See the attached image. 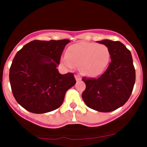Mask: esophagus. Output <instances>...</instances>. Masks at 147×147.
I'll return each mask as SVG.
<instances>
[{"label": "esophagus", "instance_id": "obj_1", "mask_svg": "<svg viewBox=\"0 0 147 147\" xmlns=\"http://www.w3.org/2000/svg\"><path fill=\"white\" fill-rule=\"evenodd\" d=\"M75 78H76V79L77 82H78V81L81 80L80 76H78V75H75Z\"/></svg>", "mask_w": 147, "mask_h": 147}]
</instances>
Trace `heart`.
<instances>
[{
  "mask_svg": "<svg viewBox=\"0 0 147 147\" xmlns=\"http://www.w3.org/2000/svg\"><path fill=\"white\" fill-rule=\"evenodd\" d=\"M111 60L107 46L96 42H81L70 46L63 64L69 68L80 65V71L89 77H97L105 71Z\"/></svg>",
  "mask_w": 147,
  "mask_h": 147,
  "instance_id": "obj_1",
  "label": "heart"
}]
</instances>
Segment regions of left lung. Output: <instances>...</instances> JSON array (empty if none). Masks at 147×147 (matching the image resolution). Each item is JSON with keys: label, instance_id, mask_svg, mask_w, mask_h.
I'll use <instances>...</instances> for the list:
<instances>
[{"label": "left lung", "instance_id": "1", "mask_svg": "<svg viewBox=\"0 0 147 147\" xmlns=\"http://www.w3.org/2000/svg\"><path fill=\"white\" fill-rule=\"evenodd\" d=\"M98 42L109 49L111 62L98 78H82L86 88L82 96L90 108L111 112L128 100L134 86L136 73L131 53L122 42L109 40Z\"/></svg>", "mask_w": 147, "mask_h": 147}]
</instances>
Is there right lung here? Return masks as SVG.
I'll return each instance as SVG.
<instances>
[{
    "label": "right lung",
    "instance_id": "right-lung-1",
    "mask_svg": "<svg viewBox=\"0 0 147 147\" xmlns=\"http://www.w3.org/2000/svg\"><path fill=\"white\" fill-rule=\"evenodd\" d=\"M70 40H33L17 53L10 68L13 94L20 105L34 114H43L62 105L65 94L76 83L72 73L57 69Z\"/></svg>",
    "mask_w": 147,
    "mask_h": 147
}]
</instances>
